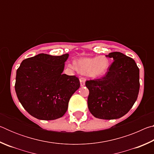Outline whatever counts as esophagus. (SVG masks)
<instances>
[{
    "label": "esophagus",
    "mask_w": 154,
    "mask_h": 154,
    "mask_svg": "<svg viewBox=\"0 0 154 154\" xmlns=\"http://www.w3.org/2000/svg\"><path fill=\"white\" fill-rule=\"evenodd\" d=\"M80 85L82 87H83L85 85V79H84V78L83 77H81L80 78Z\"/></svg>",
    "instance_id": "esophagus-1"
}]
</instances>
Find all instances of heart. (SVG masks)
I'll return each mask as SVG.
<instances>
[{
    "instance_id": "obj_1",
    "label": "heart",
    "mask_w": 154,
    "mask_h": 154,
    "mask_svg": "<svg viewBox=\"0 0 154 154\" xmlns=\"http://www.w3.org/2000/svg\"><path fill=\"white\" fill-rule=\"evenodd\" d=\"M72 69L78 70L81 73L88 75L92 78H98L105 75L109 67V61L104 56L94 58H83L78 60L76 64H69Z\"/></svg>"
}]
</instances>
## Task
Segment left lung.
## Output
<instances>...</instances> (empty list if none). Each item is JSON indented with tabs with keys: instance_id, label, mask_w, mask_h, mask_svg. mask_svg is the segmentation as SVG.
Listing matches in <instances>:
<instances>
[{
	"instance_id": "left-lung-1",
	"label": "left lung",
	"mask_w": 154,
	"mask_h": 154,
	"mask_svg": "<svg viewBox=\"0 0 154 154\" xmlns=\"http://www.w3.org/2000/svg\"><path fill=\"white\" fill-rule=\"evenodd\" d=\"M113 59L105 76L85 82L89 90L88 106L96 118H122L136 102L139 92V69L133 59L120 52H111Z\"/></svg>"
}]
</instances>
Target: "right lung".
Here are the masks:
<instances>
[{
	"label": "right lung",
	"mask_w": 154,
	"mask_h": 154,
	"mask_svg": "<svg viewBox=\"0 0 154 154\" xmlns=\"http://www.w3.org/2000/svg\"><path fill=\"white\" fill-rule=\"evenodd\" d=\"M69 56L39 54L23 60L17 69L15 92L34 118L54 120L66 112L70 98L80 87L76 76L62 73Z\"/></svg>",
	"instance_id": "add662e5"
}]
</instances>
